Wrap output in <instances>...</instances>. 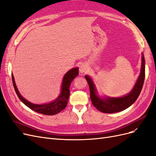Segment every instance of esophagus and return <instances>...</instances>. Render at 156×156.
<instances>
[{"label": "esophagus", "instance_id": "obj_1", "mask_svg": "<svg viewBox=\"0 0 156 156\" xmlns=\"http://www.w3.org/2000/svg\"><path fill=\"white\" fill-rule=\"evenodd\" d=\"M88 67L86 64H82L81 66H80L79 72L81 73H87L88 72Z\"/></svg>", "mask_w": 156, "mask_h": 156}]
</instances>
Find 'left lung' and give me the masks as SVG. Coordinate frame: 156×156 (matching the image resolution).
<instances>
[{"mask_svg":"<svg viewBox=\"0 0 156 156\" xmlns=\"http://www.w3.org/2000/svg\"><path fill=\"white\" fill-rule=\"evenodd\" d=\"M84 77L88 83L92 104L98 111L104 113H115L124 111L135 103L143 88L145 78V60L144 55H143L142 66L137 81L131 92L124 97L101 99L96 95L95 86L90 77L88 75H85Z\"/></svg>","mask_w":156,"mask_h":156,"instance_id":"obj_1","label":"left lung"}]
</instances>
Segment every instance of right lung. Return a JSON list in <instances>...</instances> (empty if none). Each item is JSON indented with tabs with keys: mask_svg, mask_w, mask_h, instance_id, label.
<instances>
[{
	"mask_svg": "<svg viewBox=\"0 0 156 156\" xmlns=\"http://www.w3.org/2000/svg\"><path fill=\"white\" fill-rule=\"evenodd\" d=\"M79 74V69L75 68L69 70L68 72L65 74L63 78V81L62 84V92L58 96V99L48 104L44 105H36L28 101L25 98H23L22 96L19 92L17 87L16 85L15 81L13 74H12V83L15 89V91L17 94L18 98L20 99V100L24 103L25 105L30 108L32 111H34L37 112L41 113V114L45 115H54L55 114L62 111L67 106L68 100L69 96V86L70 84L73 81V79L77 77Z\"/></svg>",
	"mask_w": 156,
	"mask_h": 156,
	"instance_id": "right-lung-1",
	"label": "right lung"
}]
</instances>
